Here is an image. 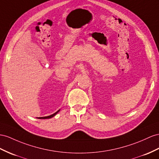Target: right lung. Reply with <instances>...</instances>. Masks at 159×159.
Instances as JSON below:
<instances>
[{
  "label": "right lung",
  "instance_id": "1",
  "mask_svg": "<svg viewBox=\"0 0 159 159\" xmlns=\"http://www.w3.org/2000/svg\"><path fill=\"white\" fill-rule=\"evenodd\" d=\"M59 111H60V109H59V110H58V111H56V113H54V114H52V115H51V116H46V117H38V119H49V118H52V117H53L54 116H56V115L57 114V113L59 112Z\"/></svg>",
  "mask_w": 159,
  "mask_h": 159
}]
</instances>
